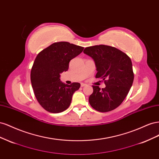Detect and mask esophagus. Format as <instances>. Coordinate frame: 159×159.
<instances>
[{
	"label": "esophagus",
	"instance_id": "34e87169",
	"mask_svg": "<svg viewBox=\"0 0 159 159\" xmlns=\"http://www.w3.org/2000/svg\"><path fill=\"white\" fill-rule=\"evenodd\" d=\"M85 86H86V84H84V83H82V84H81V88H83V87H85Z\"/></svg>",
	"mask_w": 159,
	"mask_h": 159
}]
</instances>
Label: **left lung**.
Here are the masks:
<instances>
[{
  "mask_svg": "<svg viewBox=\"0 0 159 159\" xmlns=\"http://www.w3.org/2000/svg\"><path fill=\"white\" fill-rule=\"evenodd\" d=\"M84 53L93 59L96 78L104 80L105 88L93 85L89 98L91 106L99 112H108L119 107L131 89L134 73L131 58L115 47L96 45L85 48Z\"/></svg>",
  "mask_w": 159,
  "mask_h": 159,
  "instance_id": "left-lung-1",
  "label": "left lung"
}]
</instances>
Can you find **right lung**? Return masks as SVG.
Segmentation results:
<instances>
[{
  "label": "right lung",
  "mask_w": 159,
  "mask_h": 159,
  "mask_svg": "<svg viewBox=\"0 0 159 159\" xmlns=\"http://www.w3.org/2000/svg\"><path fill=\"white\" fill-rule=\"evenodd\" d=\"M84 48L68 42H55L38 54L31 69L30 80L35 97L47 111L57 113L68 109L80 84L62 83L60 74L66 71L71 60Z\"/></svg>",
  "instance_id": "right-lung-1"
}]
</instances>
